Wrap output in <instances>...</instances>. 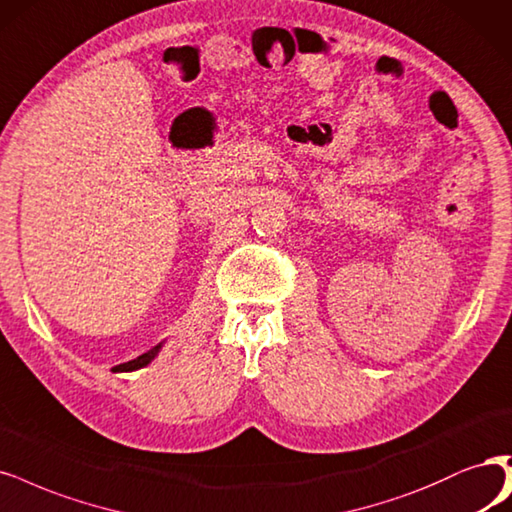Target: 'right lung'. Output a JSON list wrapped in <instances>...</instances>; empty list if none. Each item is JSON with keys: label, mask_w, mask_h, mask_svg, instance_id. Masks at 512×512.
Instances as JSON below:
<instances>
[{"label": "right lung", "mask_w": 512, "mask_h": 512, "mask_svg": "<svg viewBox=\"0 0 512 512\" xmlns=\"http://www.w3.org/2000/svg\"><path fill=\"white\" fill-rule=\"evenodd\" d=\"M158 347H161V345H156L154 349H150L148 351V354H142V356H139V358H135V360H129V362H125V364H118V366H114L112 370H120V373H122V370H125V373H127V370H135V368H142V366H146L154 356H156V351H158Z\"/></svg>", "instance_id": "obj_1"}]
</instances>
